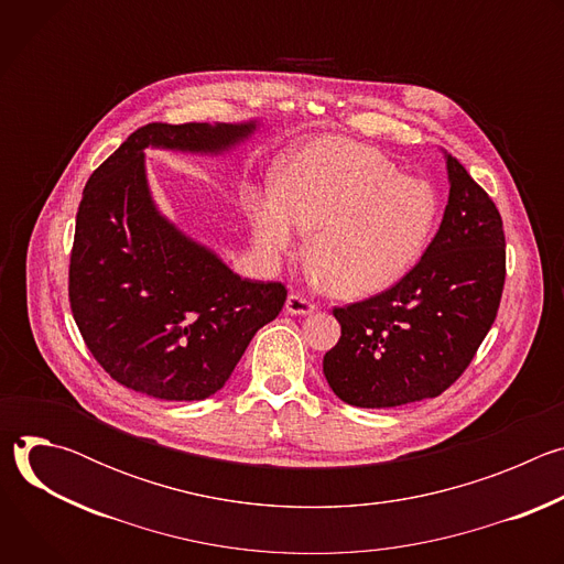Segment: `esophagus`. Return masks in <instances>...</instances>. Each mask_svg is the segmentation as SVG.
Segmentation results:
<instances>
[{"instance_id": "esophagus-1", "label": "esophagus", "mask_w": 564, "mask_h": 564, "mask_svg": "<svg viewBox=\"0 0 564 564\" xmlns=\"http://www.w3.org/2000/svg\"><path fill=\"white\" fill-rule=\"evenodd\" d=\"M316 307H314V303H310L307 299H303L301 294H288V301H285V312L288 314H299V316H303V314H310V312H314Z\"/></svg>"}]
</instances>
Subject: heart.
<instances>
[{"instance_id":"heart-1","label":"heart","mask_w":564,"mask_h":564,"mask_svg":"<svg viewBox=\"0 0 564 564\" xmlns=\"http://www.w3.org/2000/svg\"><path fill=\"white\" fill-rule=\"evenodd\" d=\"M240 205L270 263L299 246L301 231H312V272L344 299L372 296L404 279L440 212L431 185L406 178L377 149L341 138L294 151L276 185H246Z\"/></svg>"}]
</instances>
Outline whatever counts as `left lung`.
<instances>
[{
  "mask_svg": "<svg viewBox=\"0 0 564 564\" xmlns=\"http://www.w3.org/2000/svg\"><path fill=\"white\" fill-rule=\"evenodd\" d=\"M448 205L422 261L390 290L333 314L341 339L324 357L333 392L357 409L442 394L491 330L507 274L502 218L444 151Z\"/></svg>",
  "mask_w": 564,
  "mask_h": 564,
  "instance_id": "obj_1",
  "label": "left lung"
}]
</instances>
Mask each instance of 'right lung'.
Returning <instances> with one entry per match:
<instances>
[{"label":"right lung","mask_w":564,"mask_h":564,"mask_svg":"<svg viewBox=\"0 0 564 564\" xmlns=\"http://www.w3.org/2000/svg\"><path fill=\"white\" fill-rule=\"evenodd\" d=\"M259 127L151 122L91 174L75 218L68 299L87 348L118 383L167 401L207 399L281 312V283L240 279L158 209L144 165L147 149L225 155Z\"/></svg>","instance_id":"right-lung-1"}]
</instances>
